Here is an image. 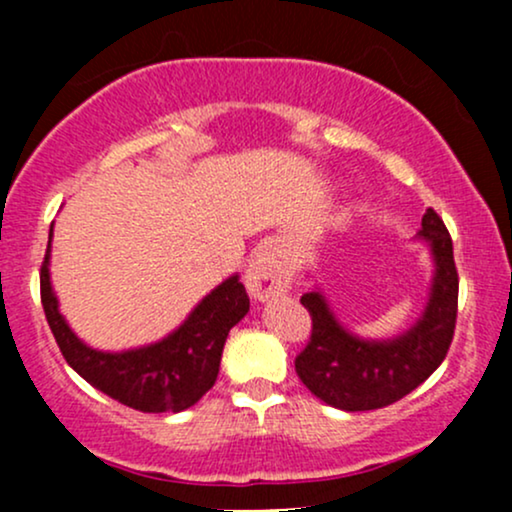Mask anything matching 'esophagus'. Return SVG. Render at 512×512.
I'll return each mask as SVG.
<instances>
[{"label": "esophagus", "instance_id": "34e87169", "mask_svg": "<svg viewBox=\"0 0 512 512\" xmlns=\"http://www.w3.org/2000/svg\"><path fill=\"white\" fill-rule=\"evenodd\" d=\"M245 286L255 298L267 301V298L279 296L281 291H286L289 286V272L286 267L274 257V252L269 248L260 250L255 255V260L245 269Z\"/></svg>", "mask_w": 512, "mask_h": 512}]
</instances>
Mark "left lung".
Here are the masks:
<instances>
[{
    "instance_id": "8db88e82",
    "label": "left lung",
    "mask_w": 512,
    "mask_h": 512,
    "mask_svg": "<svg viewBox=\"0 0 512 512\" xmlns=\"http://www.w3.org/2000/svg\"><path fill=\"white\" fill-rule=\"evenodd\" d=\"M421 236L436 257L431 301L424 317L399 339L361 342L337 325L320 293L310 291L301 298L313 330L293 363L303 385L322 402L344 411L383 409L407 397L448 356L460 291L452 238L433 209H426L421 219Z\"/></svg>"
}]
</instances>
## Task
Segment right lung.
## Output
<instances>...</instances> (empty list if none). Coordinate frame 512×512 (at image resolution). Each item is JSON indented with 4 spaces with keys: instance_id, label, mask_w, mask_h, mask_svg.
<instances>
[{
    "instance_id": "obj_1",
    "label": "right lung",
    "mask_w": 512,
    "mask_h": 512,
    "mask_svg": "<svg viewBox=\"0 0 512 512\" xmlns=\"http://www.w3.org/2000/svg\"><path fill=\"white\" fill-rule=\"evenodd\" d=\"M52 238V231H50ZM50 240L40 267V301L64 361L86 383L125 407L161 414L197 404L214 387L228 332L250 310V298L238 276L226 279L192 310L185 325L163 342L125 354H103L81 344L57 310L50 274Z\"/></svg>"
}]
</instances>
